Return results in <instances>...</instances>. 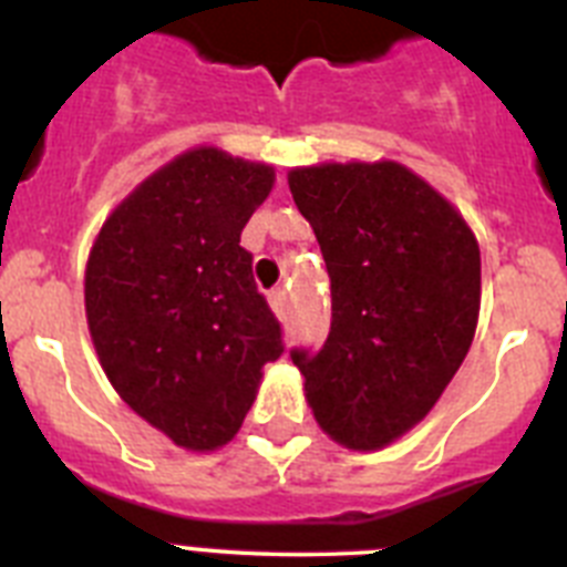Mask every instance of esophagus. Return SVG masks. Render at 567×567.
<instances>
[{
    "mask_svg": "<svg viewBox=\"0 0 567 567\" xmlns=\"http://www.w3.org/2000/svg\"><path fill=\"white\" fill-rule=\"evenodd\" d=\"M269 307H272V312H275V315H287V309H289L287 289L275 287L272 292H269Z\"/></svg>",
    "mask_w": 567,
    "mask_h": 567,
    "instance_id": "34e87169",
    "label": "esophagus"
}]
</instances>
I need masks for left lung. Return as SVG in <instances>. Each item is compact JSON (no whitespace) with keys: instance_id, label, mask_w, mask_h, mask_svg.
<instances>
[{"instance_id":"obj_1","label":"left lung","mask_w":567,"mask_h":567,"mask_svg":"<svg viewBox=\"0 0 567 567\" xmlns=\"http://www.w3.org/2000/svg\"><path fill=\"white\" fill-rule=\"evenodd\" d=\"M332 280L318 352L292 349L334 443L378 452L432 412L480 318V247L463 215L398 162L289 173Z\"/></svg>"}]
</instances>
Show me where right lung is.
Segmentation results:
<instances>
[{
    "mask_svg": "<svg viewBox=\"0 0 567 567\" xmlns=\"http://www.w3.org/2000/svg\"><path fill=\"white\" fill-rule=\"evenodd\" d=\"M267 164L198 147L155 169L90 249L84 309L124 403L189 452L238 434L264 365L284 354L240 233L272 193Z\"/></svg>",
    "mask_w": 567,
    "mask_h": 567,
    "instance_id": "add662e5",
    "label": "right lung"
}]
</instances>
